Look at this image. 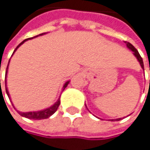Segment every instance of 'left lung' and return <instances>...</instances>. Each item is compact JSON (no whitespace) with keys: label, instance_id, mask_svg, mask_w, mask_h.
<instances>
[{"label":"left lung","instance_id":"obj_1","mask_svg":"<svg viewBox=\"0 0 150 150\" xmlns=\"http://www.w3.org/2000/svg\"><path fill=\"white\" fill-rule=\"evenodd\" d=\"M126 44H127V47L128 48L130 49V50H132V52H133V54H134V56L137 57V59L138 60V62L140 63V65H141V67L143 68V69L144 70V62H143V58L141 57V56H140V54H139V52H137V50L131 43H129V42H127L126 41ZM121 119V118H119V119H116L115 120H120Z\"/></svg>","mask_w":150,"mask_h":150}]
</instances>
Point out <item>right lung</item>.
Listing matches in <instances>:
<instances>
[{
  "mask_svg": "<svg viewBox=\"0 0 150 150\" xmlns=\"http://www.w3.org/2000/svg\"><path fill=\"white\" fill-rule=\"evenodd\" d=\"M46 33H42V34H40L39 35H45ZM39 35H36V36H34V37H32L31 39H33V38H35V37H37V36H39ZM30 40V38H29V39H26V40H23L22 42L16 47V49L14 50L13 53L15 52V51L17 50V49L21 45H22L23 43L24 42V41H26V40ZM13 56V55H12ZM10 62V61H9ZM9 62H8V65H9ZM8 65L6 67V76H5V83H6V93L7 94V96H8V98H10V95H9V93H8V90H7V87H6V75H7V69H8ZM69 83V81H67L66 83L64 85V86H63V91L65 89V87H66L67 86H68V84ZM59 104H60V98H58L57 99V101L53 104V105H52L51 107H49L47 109H45V110H40V111H35V112H20V111H18V113L21 115V116H23V117H25V118H28V119H32V120H43V119H47L49 118L51 115H52L56 111H57V108H58V106H59ZM14 107V106H13Z\"/></svg>",
  "mask_w": 150,
  "mask_h": 150,
  "instance_id": "right-lung-1",
  "label": "right lung"
}]
</instances>
